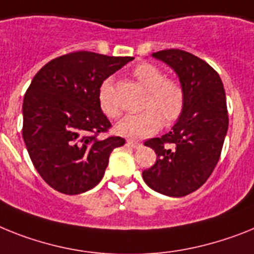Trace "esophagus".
<instances>
[{
  "instance_id": "34e87169",
  "label": "esophagus",
  "mask_w": 254,
  "mask_h": 254,
  "mask_svg": "<svg viewBox=\"0 0 254 254\" xmlns=\"http://www.w3.org/2000/svg\"><path fill=\"white\" fill-rule=\"evenodd\" d=\"M127 144L133 147V148H139V147L142 146V143H139V142H137V140H133V139L127 140Z\"/></svg>"
}]
</instances>
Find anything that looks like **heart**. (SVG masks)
<instances>
[{
	"label": "heart",
	"instance_id": "obj_1",
	"mask_svg": "<svg viewBox=\"0 0 254 254\" xmlns=\"http://www.w3.org/2000/svg\"><path fill=\"white\" fill-rule=\"evenodd\" d=\"M133 76L147 90L144 111L127 115L116 124V131L129 138H144L151 135L161 125L173 124L182 115L186 104L183 85L176 78H167L164 72L151 63H139L133 69ZM98 102L108 117H116L119 108L112 97V80L106 78L99 86Z\"/></svg>",
	"mask_w": 254,
	"mask_h": 254
}]
</instances>
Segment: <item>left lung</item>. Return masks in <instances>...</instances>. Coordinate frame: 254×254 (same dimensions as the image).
<instances>
[{
  "label": "left lung",
  "instance_id": "obj_1",
  "mask_svg": "<svg viewBox=\"0 0 254 254\" xmlns=\"http://www.w3.org/2000/svg\"><path fill=\"white\" fill-rule=\"evenodd\" d=\"M152 57L178 74L186 104L169 133L144 142L157 159L142 176L156 192L181 197L203 186L218 163L229 129L225 89L216 69L191 53L168 49Z\"/></svg>",
  "mask_w": 254,
  "mask_h": 254
}]
</instances>
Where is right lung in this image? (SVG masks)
<instances>
[{"mask_svg":"<svg viewBox=\"0 0 254 254\" xmlns=\"http://www.w3.org/2000/svg\"><path fill=\"white\" fill-rule=\"evenodd\" d=\"M91 51L53 59L32 80L23 101V139L49 186L77 195L101 182L114 148L125 139L110 135L111 123L98 102L99 86L133 61Z\"/></svg>","mask_w":254,"mask_h":254,"instance_id":"right-lung-1","label":"right lung"}]
</instances>
